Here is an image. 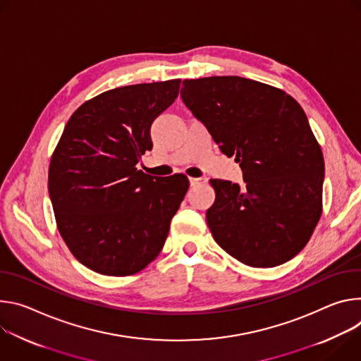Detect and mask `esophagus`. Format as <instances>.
Returning <instances> with one entry per match:
<instances>
[{"mask_svg": "<svg viewBox=\"0 0 361 361\" xmlns=\"http://www.w3.org/2000/svg\"><path fill=\"white\" fill-rule=\"evenodd\" d=\"M189 183H190V186L195 188V186L207 183V179L205 178H189Z\"/></svg>", "mask_w": 361, "mask_h": 361, "instance_id": "34e87169", "label": "esophagus"}]
</instances>
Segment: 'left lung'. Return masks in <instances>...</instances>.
<instances>
[{"mask_svg": "<svg viewBox=\"0 0 361 361\" xmlns=\"http://www.w3.org/2000/svg\"><path fill=\"white\" fill-rule=\"evenodd\" d=\"M186 107L244 173L241 188L211 179L207 222L216 244L254 268L294 258L323 212L324 157L298 102L238 75L183 80Z\"/></svg>", "mask_w": 361, "mask_h": 361, "instance_id": "8db88e82", "label": "left lung"}]
</instances>
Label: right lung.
<instances>
[{"mask_svg":"<svg viewBox=\"0 0 361 361\" xmlns=\"http://www.w3.org/2000/svg\"><path fill=\"white\" fill-rule=\"evenodd\" d=\"M180 78L107 90L68 118L53 152L49 193L57 229L77 261L128 276L162 251L189 189L182 173L137 171L152 150L150 126L178 97Z\"/></svg>","mask_w":361,"mask_h":361,"instance_id":"right-lung-1","label":"right lung"}]
</instances>
